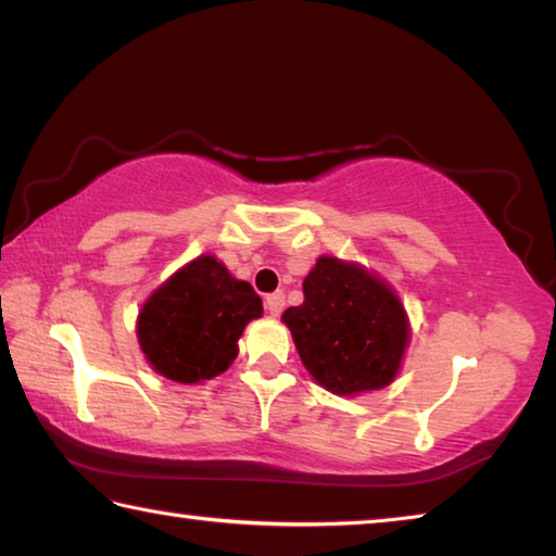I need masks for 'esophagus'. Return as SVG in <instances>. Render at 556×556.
<instances>
[{
	"label": "esophagus",
	"mask_w": 556,
	"mask_h": 556,
	"mask_svg": "<svg viewBox=\"0 0 556 556\" xmlns=\"http://www.w3.org/2000/svg\"><path fill=\"white\" fill-rule=\"evenodd\" d=\"M265 306H267L269 316H279L281 308H285V294H281V291H275V294H269L265 299Z\"/></svg>",
	"instance_id": "esophagus-1"
}]
</instances>
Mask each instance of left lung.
<instances>
[{
	"instance_id": "1",
	"label": "left lung",
	"mask_w": 556,
	"mask_h": 556,
	"mask_svg": "<svg viewBox=\"0 0 556 556\" xmlns=\"http://www.w3.org/2000/svg\"><path fill=\"white\" fill-rule=\"evenodd\" d=\"M308 375L341 397L397 378L409 318L388 281L355 262L321 255L304 279V304L281 314Z\"/></svg>"
}]
</instances>
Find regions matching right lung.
<instances>
[{
	"instance_id": "right-lung-1",
	"label": "right lung",
	"mask_w": 556,
	"mask_h": 556,
	"mask_svg": "<svg viewBox=\"0 0 556 556\" xmlns=\"http://www.w3.org/2000/svg\"><path fill=\"white\" fill-rule=\"evenodd\" d=\"M262 299L223 262L201 255L156 287L137 316V341L164 378L195 384L218 378L238 357V341Z\"/></svg>"
}]
</instances>
